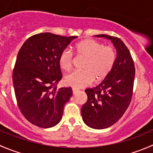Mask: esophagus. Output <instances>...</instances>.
<instances>
[{
  "label": "esophagus",
  "instance_id": "esophagus-1",
  "mask_svg": "<svg viewBox=\"0 0 153 153\" xmlns=\"http://www.w3.org/2000/svg\"><path fill=\"white\" fill-rule=\"evenodd\" d=\"M78 91H79L78 89H75V88H72V93H73V95H75V94L78 92Z\"/></svg>",
  "mask_w": 153,
  "mask_h": 153
}]
</instances>
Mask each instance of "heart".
<instances>
[{
  "instance_id": "1",
  "label": "heart",
  "mask_w": 153,
  "mask_h": 153,
  "mask_svg": "<svg viewBox=\"0 0 153 153\" xmlns=\"http://www.w3.org/2000/svg\"><path fill=\"white\" fill-rule=\"evenodd\" d=\"M76 53L85 58L82 71H74L64 77L66 85L73 88L89 86L93 81H101L110 72L115 60V51L111 46H103L101 43L88 38L75 46ZM73 55L69 49H64L58 58L60 67L65 71L72 68Z\"/></svg>"
}]
</instances>
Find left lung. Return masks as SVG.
<instances>
[{"label": "left lung", "mask_w": 153, "mask_h": 153, "mask_svg": "<svg viewBox=\"0 0 153 153\" xmlns=\"http://www.w3.org/2000/svg\"><path fill=\"white\" fill-rule=\"evenodd\" d=\"M110 40L116 58L110 72L98 86L85 90L87 101L81 108L83 121L88 126L102 129L122 117L130 104L135 79V65L129 49L117 37L95 35Z\"/></svg>", "instance_id": "8db88e82"}]
</instances>
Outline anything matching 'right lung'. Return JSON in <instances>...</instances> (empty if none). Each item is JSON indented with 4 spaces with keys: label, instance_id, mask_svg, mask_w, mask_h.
Returning <instances> with one entry per match:
<instances>
[{
    "label": "right lung",
    "instance_id": "right-lung-1",
    "mask_svg": "<svg viewBox=\"0 0 153 153\" xmlns=\"http://www.w3.org/2000/svg\"><path fill=\"white\" fill-rule=\"evenodd\" d=\"M76 38L50 32L37 34L29 38L18 52L12 72L15 97L24 116L35 126L52 127L62 118L72 90L55 86L62 78L58 58Z\"/></svg>",
    "mask_w": 153,
    "mask_h": 153
}]
</instances>
